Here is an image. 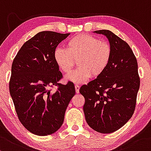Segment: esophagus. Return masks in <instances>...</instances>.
<instances>
[{
  "mask_svg": "<svg viewBox=\"0 0 151 151\" xmlns=\"http://www.w3.org/2000/svg\"><path fill=\"white\" fill-rule=\"evenodd\" d=\"M75 89H76V93H79V89H80V86H79L78 85H76V86H75Z\"/></svg>",
  "mask_w": 151,
  "mask_h": 151,
  "instance_id": "1",
  "label": "esophagus"
}]
</instances>
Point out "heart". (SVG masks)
Listing matches in <instances>:
<instances>
[{"label": "heart", "mask_w": 151, "mask_h": 151, "mask_svg": "<svg viewBox=\"0 0 151 151\" xmlns=\"http://www.w3.org/2000/svg\"><path fill=\"white\" fill-rule=\"evenodd\" d=\"M112 55V48L106 42L88 34H79L66 43V49L58 47L53 53L54 60L60 70L68 74L78 60L79 68L66 77L75 83L87 81L91 76L101 75L106 69Z\"/></svg>", "instance_id": "b5f03b06"}]
</instances>
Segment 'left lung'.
<instances>
[{
	"mask_svg": "<svg viewBox=\"0 0 151 151\" xmlns=\"http://www.w3.org/2000/svg\"><path fill=\"white\" fill-rule=\"evenodd\" d=\"M94 33L106 35L112 48L106 69L97 78L81 87L83 111L91 128L111 133L121 128L134 113L140 87L138 63L128 43L108 30Z\"/></svg>",
	"mask_w": 151,
	"mask_h": 151,
	"instance_id": "obj_1",
	"label": "left lung"
}]
</instances>
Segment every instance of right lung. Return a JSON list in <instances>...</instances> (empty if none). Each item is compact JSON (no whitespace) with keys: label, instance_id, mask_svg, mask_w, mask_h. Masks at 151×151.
Returning a JSON list of instances; mask_svg holds the SVG:
<instances>
[{"label":"right lung","instance_id":"add662e5","mask_svg":"<svg viewBox=\"0 0 151 151\" xmlns=\"http://www.w3.org/2000/svg\"><path fill=\"white\" fill-rule=\"evenodd\" d=\"M69 35L40 32L22 45L12 63L10 94L20 122L35 135L57 131L76 94L72 82L58 83L63 75L53 57L58 45ZM53 85L58 86L55 91L50 88Z\"/></svg>","mask_w":151,"mask_h":151}]
</instances>
